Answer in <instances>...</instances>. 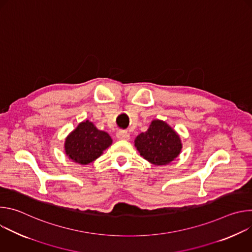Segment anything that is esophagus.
<instances>
[{
    "label": "esophagus",
    "mask_w": 252,
    "mask_h": 252,
    "mask_svg": "<svg viewBox=\"0 0 252 252\" xmlns=\"http://www.w3.org/2000/svg\"><path fill=\"white\" fill-rule=\"evenodd\" d=\"M117 137H118L119 139H122V140H128V139L130 138V135H129V133H128L127 131H126V130H121V131H119V132L117 133Z\"/></svg>",
    "instance_id": "34e87169"
}]
</instances>
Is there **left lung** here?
<instances>
[{
  "instance_id": "obj_1",
  "label": "left lung",
  "mask_w": 252,
  "mask_h": 252,
  "mask_svg": "<svg viewBox=\"0 0 252 252\" xmlns=\"http://www.w3.org/2000/svg\"><path fill=\"white\" fill-rule=\"evenodd\" d=\"M134 147L149 162L165 165L179 156L183 143L181 136L168 124L161 120H154L146 132L135 137Z\"/></svg>"
}]
</instances>
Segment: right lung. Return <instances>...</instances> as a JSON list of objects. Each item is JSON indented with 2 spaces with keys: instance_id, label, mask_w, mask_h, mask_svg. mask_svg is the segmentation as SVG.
Returning <instances> with one entry per match:
<instances>
[{
  "instance_id": "right-lung-1",
  "label": "right lung",
  "mask_w": 252,
  "mask_h": 252,
  "mask_svg": "<svg viewBox=\"0 0 252 252\" xmlns=\"http://www.w3.org/2000/svg\"><path fill=\"white\" fill-rule=\"evenodd\" d=\"M112 143L109 133L97 129L92 122L85 121L68 133L63 148L68 159L86 165L98 158Z\"/></svg>"
}]
</instances>
